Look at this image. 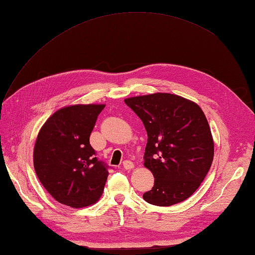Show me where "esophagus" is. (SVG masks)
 Returning <instances> with one entry per match:
<instances>
[{
  "label": "esophagus",
  "mask_w": 255,
  "mask_h": 255,
  "mask_svg": "<svg viewBox=\"0 0 255 255\" xmlns=\"http://www.w3.org/2000/svg\"><path fill=\"white\" fill-rule=\"evenodd\" d=\"M123 167L125 170H132L133 169V163L131 161H124Z\"/></svg>",
  "instance_id": "esophagus-1"
}]
</instances>
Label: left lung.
<instances>
[{"label":"left lung","instance_id":"8db88e82","mask_svg":"<svg viewBox=\"0 0 255 255\" xmlns=\"http://www.w3.org/2000/svg\"><path fill=\"white\" fill-rule=\"evenodd\" d=\"M125 103L148 133L143 165L153 174L154 185L143 199L164 207L192 196L214 160V139L202 108L170 93L128 97Z\"/></svg>","mask_w":255,"mask_h":255}]
</instances>
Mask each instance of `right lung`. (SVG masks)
Segmentation results:
<instances>
[{
  "instance_id": "right-lung-1",
  "label": "right lung",
  "mask_w": 255,
  "mask_h": 255,
  "mask_svg": "<svg viewBox=\"0 0 255 255\" xmlns=\"http://www.w3.org/2000/svg\"><path fill=\"white\" fill-rule=\"evenodd\" d=\"M104 104L60 108L42 125L34 147V167L47 192L60 204L83 208L102 196L107 166L97 160L90 134Z\"/></svg>"
}]
</instances>
